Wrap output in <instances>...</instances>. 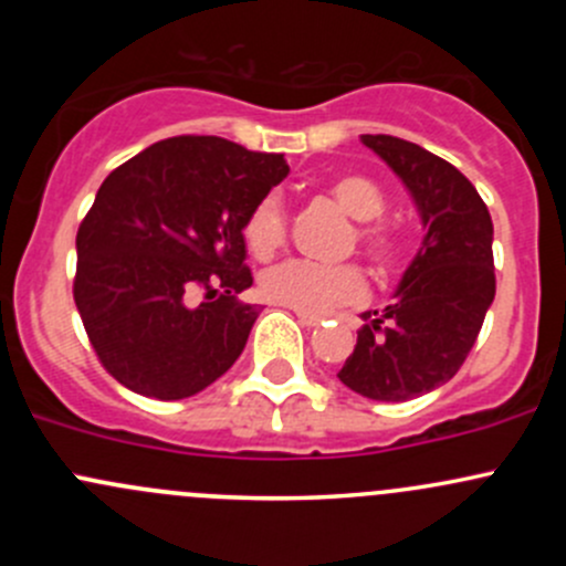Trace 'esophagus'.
I'll return each mask as SVG.
<instances>
[{
    "label": "esophagus",
    "mask_w": 566,
    "mask_h": 566,
    "mask_svg": "<svg viewBox=\"0 0 566 566\" xmlns=\"http://www.w3.org/2000/svg\"><path fill=\"white\" fill-rule=\"evenodd\" d=\"M295 317H298L301 325H310V328H312V325H317L319 319H323L319 315H306V312H295Z\"/></svg>",
    "instance_id": "1"
}]
</instances>
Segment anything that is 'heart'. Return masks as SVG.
I'll return each mask as SVG.
<instances>
[{
	"label": "heart",
	"instance_id": "1",
	"mask_svg": "<svg viewBox=\"0 0 566 566\" xmlns=\"http://www.w3.org/2000/svg\"><path fill=\"white\" fill-rule=\"evenodd\" d=\"M328 193L350 219L361 221L353 230V247H358L380 273H389L397 265L399 247L386 227L373 224V219H378L386 208L384 191L361 175H342L331 180ZM243 235L251 254L256 256H271L282 249L287 238V210L276 193H268L251 208ZM260 290L271 304L306 315H328L336 306L361 304L369 284L358 265H315L306 260H287L262 273Z\"/></svg>",
	"mask_w": 566,
	"mask_h": 566
}]
</instances>
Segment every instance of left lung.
<instances>
[{
  "label": "left lung",
  "mask_w": 566,
  "mask_h": 566,
  "mask_svg": "<svg viewBox=\"0 0 566 566\" xmlns=\"http://www.w3.org/2000/svg\"><path fill=\"white\" fill-rule=\"evenodd\" d=\"M413 197L427 235L397 298L367 312L339 380L378 402H408L449 384L495 298L493 221L473 182L443 158L389 134H364Z\"/></svg>",
  "instance_id": "left-lung-1"
}]
</instances>
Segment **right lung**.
Returning <instances> with one entry per match:
<instances>
[{
	"instance_id": "right-lung-1",
	"label": "right lung",
	"mask_w": 566,
	"mask_h": 566,
	"mask_svg": "<svg viewBox=\"0 0 566 566\" xmlns=\"http://www.w3.org/2000/svg\"><path fill=\"white\" fill-rule=\"evenodd\" d=\"M276 153L221 136H172L119 164L76 232L73 301L95 356L125 389L186 399L243 353L260 310L243 224L287 177ZM191 286L206 290L188 307Z\"/></svg>"
}]
</instances>
